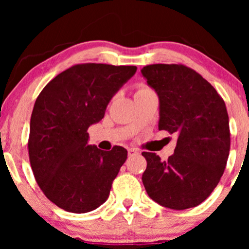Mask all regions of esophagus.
<instances>
[{"mask_svg": "<svg viewBox=\"0 0 249 249\" xmlns=\"http://www.w3.org/2000/svg\"><path fill=\"white\" fill-rule=\"evenodd\" d=\"M128 157H133V156H136V154H138L139 152L137 150H134V148H128Z\"/></svg>", "mask_w": 249, "mask_h": 249, "instance_id": "1", "label": "esophagus"}]
</instances>
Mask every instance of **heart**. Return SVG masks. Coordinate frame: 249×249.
Returning <instances> with one entry per match:
<instances>
[{
    "label": "heart",
    "instance_id": "heart-1",
    "mask_svg": "<svg viewBox=\"0 0 249 249\" xmlns=\"http://www.w3.org/2000/svg\"><path fill=\"white\" fill-rule=\"evenodd\" d=\"M147 90H151V89L147 88L146 85H144V84H139L138 87H137L136 95H138V93H142V92H145V91H147Z\"/></svg>",
    "mask_w": 249,
    "mask_h": 249
}]
</instances>
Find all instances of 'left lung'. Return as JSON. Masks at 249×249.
<instances>
[{
    "label": "left lung",
    "instance_id": "left-lung-1",
    "mask_svg": "<svg viewBox=\"0 0 249 249\" xmlns=\"http://www.w3.org/2000/svg\"><path fill=\"white\" fill-rule=\"evenodd\" d=\"M159 97V130L177 134L173 156L147 161L142 184L151 199L172 210L205 201L219 184L231 147L224 99L196 71L182 64H151L142 69Z\"/></svg>",
    "mask_w": 249,
    "mask_h": 249
}]
</instances>
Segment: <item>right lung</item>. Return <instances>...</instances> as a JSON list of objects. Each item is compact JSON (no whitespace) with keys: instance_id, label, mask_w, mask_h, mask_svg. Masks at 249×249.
Returning a JSON list of instances; mask_svg holds the SVG:
<instances>
[{"instance_id":"obj_1","label":"right lung","mask_w":249,"mask_h":249,"mask_svg":"<svg viewBox=\"0 0 249 249\" xmlns=\"http://www.w3.org/2000/svg\"><path fill=\"white\" fill-rule=\"evenodd\" d=\"M137 71L133 65L76 64L45 85L37 97L28 141L30 165L44 196L71 213L104 204L127 151L89 145L88 128Z\"/></svg>"}]
</instances>
